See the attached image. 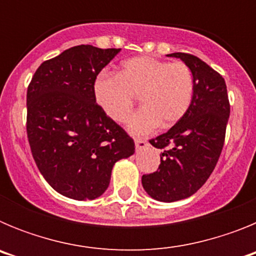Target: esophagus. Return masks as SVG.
<instances>
[{
  "instance_id": "34e87169",
  "label": "esophagus",
  "mask_w": 256,
  "mask_h": 256,
  "mask_svg": "<svg viewBox=\"0 0 256 256\" xmlns=\"http://www.w3.org/2000/svg\"><path fill=\"white\" fill-rule=\"evenodd\" d=\"M134 146H136V150L140 151L142 148H148V142L146 140H134Z\"/></svg>"
}]
</instances>
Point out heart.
<instances>
[{"label":"heart","mask_w":256,"mask_h":256,"mask_svg":"<svg viewBox=\"0 0 256 256\" xmlns=\"http://www.w3.org/2000/svg\"><path fill=\"white\" fill-rule=\"evenodd\" d=\"M97 105L110 119L124 123L140 97L142 108L130 118L128 130L144 136L182 119L194 98V76L183 62H169L150 56L126 60L119 73L100 74L94 83Z\"/></svg>","instance_id":"obj_1"}]
</instances>
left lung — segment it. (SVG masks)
<instances>
[{
    "label": "left lung",
    "mask_w": 256,
    "mask_h": 256,
    "mask_svg": "<svg viewBox=\"0 0 256 256\" xmlns=\"http://www.w3.org/2000/svg\"><path fill=\"white\" fill-rule=\"evenodd\" d=\"M190 68L194 98L186 115L166 133L151 140L162 148L159 169L142 176L148 195L162 202L192 196L212 173L224 144L230 101L224 79L206 62L183 52L169 54Z\"/></svg>",
    "instance_id": "obj_1"
}]
</instances>
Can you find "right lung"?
<instances>
[{"mask_svg": "<svg viewBox=\"0 0 256 256\" xmlns=\"http://www.w3.org/2000/svg\"><path fill=\"white\" fill-rule=\"evenodd\" d=\"M120 48L80 44L40 64L26 92L32 155L50 186L74 200L108 190L112 166L134 142L96 104L94 83Z\"/></svg>", "mask_w": 256, "mask_h": 256, "instance_id": "add662e5", "label": "right lung"}]
</instances>
